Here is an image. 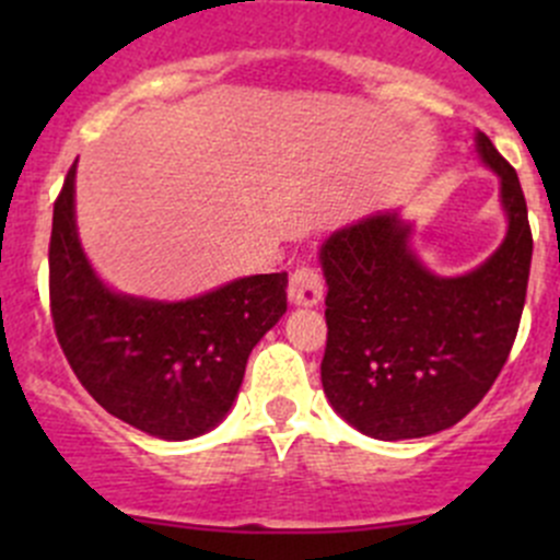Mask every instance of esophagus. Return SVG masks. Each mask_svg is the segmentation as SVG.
<instances>
[{
  "mask_svg": "<svg viewBox=\"0 0 560 560\" xmlns=\"http://www.w3.org/2000/svg\"><path fill=\"white\" fill-rule=\"evenodd\" d=\"M325 298V281L319 270L298 268L290 279V303L292 306H316Z\"/></svg>",
  "mask_w": 560,
  "mask_h": 560,
  "instance_id": "obj_1",
  "label": "esophagus"
}]
</instances>
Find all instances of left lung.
Listing matches in <instances>:
<instances>
[{"label":"left lung","mask_w":560,"mask_h":560,"mask_svg":"<svg viewBox=\"0 0 560 560\" xmlns=\"http://www.w3.org/2000/svg\"><path fill=\"white\" fill-rule=\"evenodd\" d=\"M499 175L501 246L463 276H439L411 248V224L380 211L319 248L327 298L322 387L341 420L380 442L453 428L493 387L521 325L530 270L528 208L515 167L477 132Z\"/></svg>","instance_id":"obj_1"}]
</instances>
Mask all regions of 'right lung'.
I'll return each mask as SVG.
<instances>
[{"mask_svg": "<svg viewBox=\"0 0 560 560\" xmlns=\"http://www.w3.org/2000/svg\"><path fill=\"white\" fill-rule=\"evenodd\" d=\"M50 316L81 385L127 425L186 442L228 417L259 338L287 312V273L228 281L186 301L110 290L75 224V165L54 202Z\"/></svg>", "mask_w": 560, "mask_h": 560, "instance_id": "obj_1", "label": "right lung"}]
</instances>
